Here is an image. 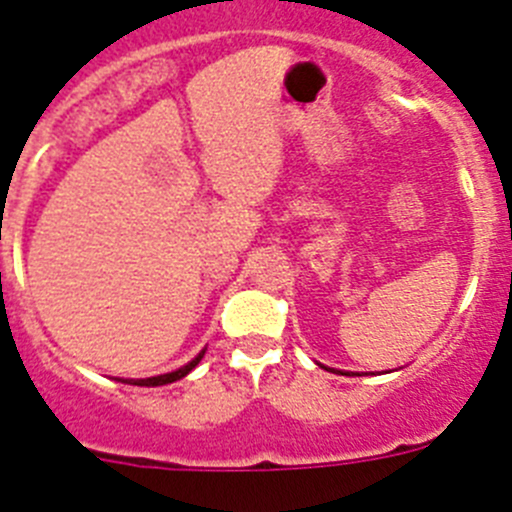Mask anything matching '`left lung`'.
Masks as SVG:
<instances>
[{
  "mask_svg": "<svg viewBox=\"0 0 512 512\" xmlns=\"http://www.w3.org/2000/svg\"><path fill=\"white\" fill-rule=\"evenodd\" d=\"M320 366H323V364H320ZM330 372H333V369H330ZM341 374H348V372H341Z\"/></svg>",
  "mask_w": 512,
  "mask_h": 512,
  "instance_id": "left-lung-1",
  "label": "left lung"
}]
</instances>
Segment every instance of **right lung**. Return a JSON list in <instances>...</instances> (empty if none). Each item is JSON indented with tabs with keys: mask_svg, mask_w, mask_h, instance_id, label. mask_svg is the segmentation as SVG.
Listing matches in <instances>:
<instances>
[{
	"mask_svg": "<svg viewBox=\"0 0 512 512\" xmlns=\"http://www.w3.org/2000/svg\"><path fill=\"white\" fill-rule=\"evenodd\" d=\"M205 351H207V348H202L200 354L194 356V359L189 361V364L179 366V369H174V372H166V374H158V377H146V379H120V382H125V384H138V387H161V384H171V382H176V379L187 377V374L192 372L194 366L200 364L202 356H205Z\"/></svg>",
	"mask_w": 512,
	"mask_h": 512,
	"instance_id": "add662e5",
	"label": "right lung"
}]
</instances>
